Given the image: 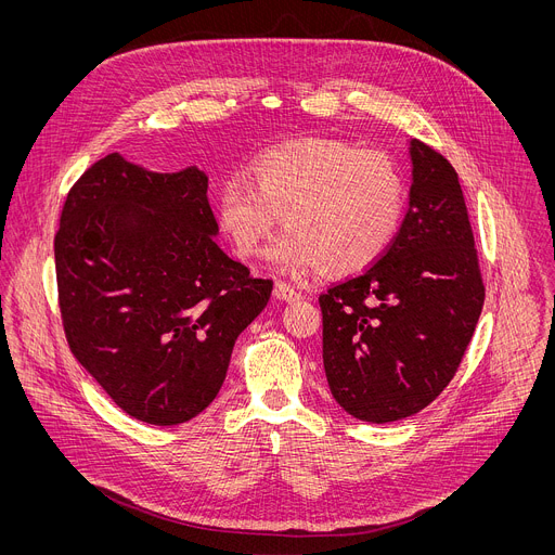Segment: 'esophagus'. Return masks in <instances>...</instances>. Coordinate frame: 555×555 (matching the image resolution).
<instances>
[{
    "label": "esophagus",
    "instance_id": "esophagus-1",
    "mask_svg": "<svg viewBox=\"0 0 555 555\" xmlns=\"http://www.w3.org/2000/svg\"><path fill=\"white\" fill-rule=\"evenodd\" d=\"M274 298L285 300V302H296L300 298V294L292 285H287V283H276L274 285Z\"/></svg>",
    "mask_w": 555,
    "mask_h": 555
}]
</instances>
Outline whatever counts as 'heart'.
Returning a JSON list of instances; mask_svg holds the SVG:
<instances>
[{"instance_id":"1","label":"heart","mask_w":555,"mask_h":555,"mask_svg":"<svg viewBox=\"0 0 555 555\" xmlns=\"http://www.w3.org/2000/svg\"><path fill=\"white\" fill-rule=\"evenodd\" d=\"M250 184L225 180L215 212L234 253L253 259L285 217L268 261L287 274L349 276L392 244L406 208L404 178L388 155L340 140L270 149L248 167Z\"/></svg>"}]
</instances>
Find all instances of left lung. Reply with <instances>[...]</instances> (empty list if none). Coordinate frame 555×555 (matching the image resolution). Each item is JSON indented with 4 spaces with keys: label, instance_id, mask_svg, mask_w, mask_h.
I'll return each mask as SVG.
<instances>
[{
    "label": "left lung",
    "instance_id": "obj_1",
    "mask_svg": "<svg viewBox=\"0 0 555 555\" xmlns=\"http://www.w3.org/2000/svg\"><path fill=\"white\" fill-rule=\"evenodd\" d=\"M409 153L413 182L398 236L369 270L319 298L330 390L369 424L411 417L437 398L486 298L456 171L415 138Z\"/></svg>",
    "mask_w": 555,
    "mask_h": 555
}]
</instances>
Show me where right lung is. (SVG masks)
<instances>
[{"label": "right lung", "mask_w": 555, "mask_h": 555, "mask_svg": "<svg viewBox=\"0 0 555 555\" xmlns=\"http://www.w3.org/2000/svg\"><path fill=\"white\" fill-rule=\"evenodd\" d=\"M206 191L197 167L157 173L109 153L67 193L54 236L74 358L153 426L184 424L217 398L234 340L272 294L217 246Z\"/></svg>", "instance_id": "1"}]
</instances>
